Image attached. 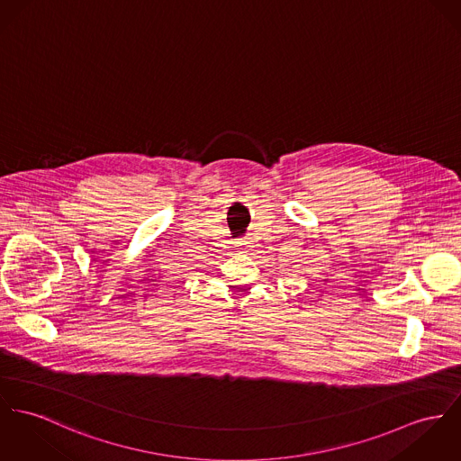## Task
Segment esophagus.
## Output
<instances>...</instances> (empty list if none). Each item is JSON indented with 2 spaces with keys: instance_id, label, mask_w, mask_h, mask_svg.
<instances>
[{
  "instance_id": "1",
  "label": "esophagus",
  "mask_w": 461,
  "mask_h": 461,
  "mask_svg": "<svg viewBox=\"0 0 461 461\" xmlns=\"http://www.w3.org/2000/svg\"><path fill=\"white\" fill-rule=\"evenodd\" d=\"M239 248L248 249L250 248V246H249V242H246V240H240V242H239Z\"/></svg>"
}]
</instances>
